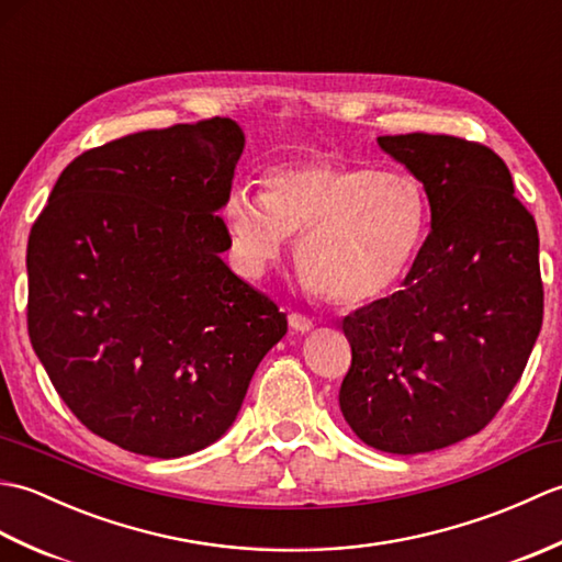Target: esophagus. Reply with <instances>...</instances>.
<instances>
[{
  "instance_id": "obj_1",
  "label": "esophagus",
  "mask_w": 562,
  "mask_h": 562,
  "mask_svg": "<svg viewBox=\"0 0 562 562\" xmlns=\"http://www.w3.org/2000/svg\"><path fill=\"white\" fill-rule=\"evenodd\" d=\"M290 326H292V330H296V333H306V330H312L314 328V321L308 318V316H304V314H290Z\"/></svg>"
}]
</instances>
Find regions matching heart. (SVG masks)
I'll list each match as a JSON object with an SVG mask.
<instances>
[{"label":"heart","mask_w":562,"mask_h":562,"mask_svg":"<svg viewBox=\"0 0 562 562\" xmlns=\"http://www.w3.org/2000/svg\"><path fill=\"white\" fill-rule=\"evenodd\" d=\"M222 220L246 274L266 272L302 233L296 266L308 288L328 302L364 304L408 272L427 232V195L408 171L314 154L270 166L262 193L232 188Z\"/></svg>","instance_id":"1"}]
</instances>
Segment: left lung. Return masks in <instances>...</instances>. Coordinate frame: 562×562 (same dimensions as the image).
I'll return each instance as SVG.
<instances>
[{"label": "left lung", "mask_w": 562, "mask_h": 562, "mask_svg": "<svg viewBox=\"0 0 562 562\" xmlns=\"http://www.w3.org/2000/svg\"><path fill=\"white\" fill-rule=\"evenodd\" d=\"M376 142L423 183L432 229L403 290L342 318L352 364L340 411L364 445L423 453L481 432L527 367L543 321L539 229L485 145Z\"/></svg>", "instance_id": "left-lung-1"}]
</instances>
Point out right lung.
<instances>
[{"label": "right lung", "instance_id": "1", "mask_svg": "<svg viewBox=\"0 0 562 562\" xmlns=\"http://www.w3.org/2000/svg\"><path fill=\"white\" fill-rule=\"evenodd\" d=\"M229 117L79 154L29 236V336L93 435L176 459L236 420L288 316L229 270L220 210L244 151Z\"/></svg>", "mask_w": 562, "mask_h": 562}]
</instances>
